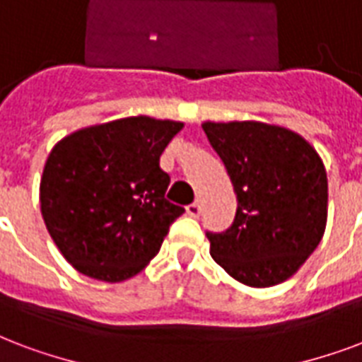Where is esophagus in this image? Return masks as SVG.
I'll return each mask as SVG.
<instances>
[{
    "label": "esophagus",
    "instance_id": "obj_1",
    "mask_svg": "<svg viewBox=\"0 0 362 362\" xmlns=\"http://www.w3.org/2000/svg\"><path fill=\"white\" fill-rule=\"evenodd\" d=\"M200 211H202V208H200V202H198V200L187 206V214H189L191 217H198L200 216Z\"/></svg>",
    "mask_w": 362,
    "mask_h": 362
}]
</instances>
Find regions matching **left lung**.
Returning <instances> with one entry per match:
<instances>
[{"label":"left lung","mask_w":362,"mask_h":362,"mask_svg":"<svg viewBox=\"0 0 362 362\" xmlns=\"http://www.w3.org/2000/svg\"><path fill=\"white\" fill-rule=\"evenodd\" d=\"M235 187V221L206 233L210 254L246 286L290 279L319 246L326 227L328 179L301 135L263 122L202 124Z\"/></svg>","instance_id":"left-lung-1"}]
</instances>
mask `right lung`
Returning <instances> with one entry per match:
<instances>
[{"mask_svg":"<svg viewBox=\"0 0 362 362\" xmlns=\"http://www.w3.org/2000/svg\"><path fill=\"white\" fill-rule=\"evenodd\" d=\"M181 122L132 116L70 133L49 152L42 216L57 248L80 273L122 282L160 252L185 211L165 198L160 156Z\"/></svg>","mask_w":362,"mask_h":362,"instance_id":"1","label":"right lung"}]
</instances>
